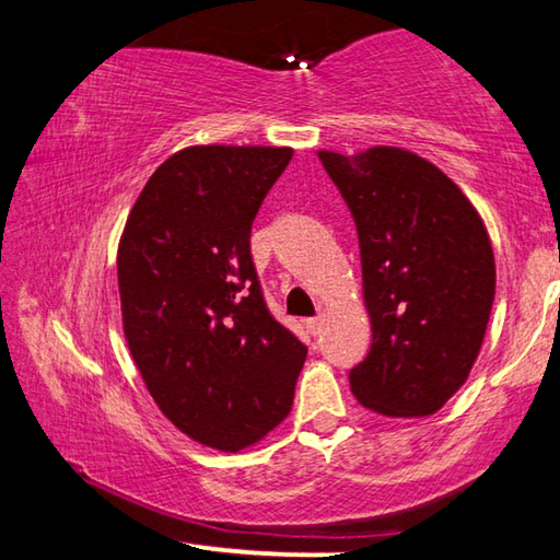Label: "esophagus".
<instances>
[{"label": "esophagus", "mask_w": 560, "mask_h": 560, "mask_svg": "<svg viewBox=\"0 0 560 560\" xmlns=\"http://www.w3.org/2000/svg\"><path fill=\"white\" fill-rule=\"evenodd\" d=\"M306 328H308L311 334H314V336H318V334H320V328H324V316L308 318V320H306Z\"/></svg>", "instance_id": "1"}]
</instances>
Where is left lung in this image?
<instances>
[{
	"label": "left lung",
	"mask_w": 560,
	"mask_h": 560,
	"mask_svg": "<svg viewBox=\"0 0 560 560\" xmlns=\"http://www.w3.org/2000/svg\"><path fill=\"white\" fill-rule=\"evenodd\" d=\"M318 158L355 220L373 326L350 390L377 415H434L467 383L487 334L497 264L485 220L438 165L405 148Z\"/></svg>",
	"instance_id": "obj_1"
}]
</instances>
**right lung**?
<instances>
[{"label":"right lung","mask_w":560,"mask_h":560,"mask_svg":"<svg viewBox=\"0 0 560 560\" xmlns=\"http://www.w3.org/2000/svg\"><path fill=\"white\" fill-rule=\"evenodd\" d=\"M291 148L192 145L160 165L118 244L122 334L170 422L222 452L289 415L306 346L269 314L249 236Z\"/></svg>","instance_id":"add662e5"}]
</instances>
